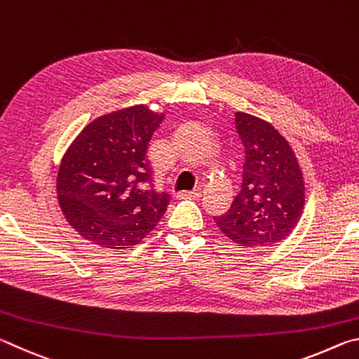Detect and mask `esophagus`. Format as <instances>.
Here are the masks:
<instances>
[{
  "label": "esophagus",
  "instance_id": "obj_1",
  "mask_svg": "<svg viewBox=\"0 0 359 359\" xmlns=\"http://www.w3.org/2000/svg\"><path fill=\"white\" fill-rule=\"evenodd\" d=\"M182 198H193V199H198L201 198V190H193V191H182L180 193Z\"/></svg>",
  "mask_w": 359,
  "mask_h": 359
}]
</instances>
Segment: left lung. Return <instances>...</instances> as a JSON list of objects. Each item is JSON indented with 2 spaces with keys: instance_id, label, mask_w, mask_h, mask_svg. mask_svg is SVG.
<instances>
[{
  "instance_id": "1",
  "label": "left lung",
  "mask_w": 359,
  "mask_h": 359,
  "mask_svg": "<svg viewBox=\"0 0 359 359\" xmlns=\"http://www.w3.org/2000/svg\"><path fill=\"white\" fill-rule=\"evenodd\" d=\"M234 123L244 145L242 185L218 228L244 247H269L290 236L304 209V179L280 133L250 114L236 112Z\"/></svg>"
}]
</instances>
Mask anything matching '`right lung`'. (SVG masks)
Returning <instances> with one entry per match:
<instances>
[{"instance_id":"right-lung-1","label":"right lung","mask_w":359,"mask_h":359,"mask_svg":"<svg viewBox=\"0 0 359 359\" xmlns=\"http://www.w3.org/2000/svg\"><path fill=\"white\" fill-rule=\"evenodd\" d=\"M165 114L133 106L93 120L58 169V203L83 239L123 250L139 244L165 215L171 194L156 191L147 147Z\"/></svg>"}]
</instances>
